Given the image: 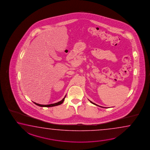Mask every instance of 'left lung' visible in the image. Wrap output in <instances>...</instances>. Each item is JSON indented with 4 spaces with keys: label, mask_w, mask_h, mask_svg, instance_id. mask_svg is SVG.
Segmentation results:
<instances>
[{
    "label": "left lung",
    "mask_w": 150,
    "mask_h": 150,
    "mask_svg": "<svg viewBox=\"0 0 150 150\" xmlns=\"http://www.w3.org/2000/svg\"><path fill=\"white\" fill-rule=\"evenodd\" d=\"M90 102H91V103L92 104H94V105H97V106H98V105H96V104H95V103H92V101H90Z\"/></svg>",
    "instance_id": "obj_1"
}]
</instances>
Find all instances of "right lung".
<instances>
[{"label":"right lung","instance_id":"1","mask_svg":"<svg viewBox=\"0 0 150 150\" xmlns=\"http://www.w3.org/2000/svg\"><path fill=\"white\" fill-rule=\"evenodd\" d=\"M66 96H65V97H64V98H63V99H62V100L59 101L58 103H54V104H49V105H41V104H37V103H35V102H34V103L35 104H36V105H37V106H40V107H53V106H58V105H61V104H62L63 102L64 101V98L66 97Z\"/></svg>","mask_w":150,"mask_h":150}]
</instances>
